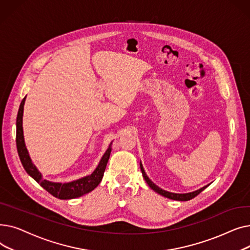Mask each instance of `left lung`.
Returning a JSON list of instances; mask_svg holds the SVG:
<instances>
[{"label": "left lung", "mask_w": 250, "mask_h": 250, "mask_svg": "<svg viewBox=\"0 0 250 250\" xmlns=\"http://www.w3.org/2000/svg\"><path fill=\"white\" fill-rule=\"evenodd\" d=\"M140 167H141V171H142V174H143V177L145 178L146 182L148 183V186L154 190L156 191L157 193H159L163 196H165V198L167 199H170V200H174V201H181V202H186V201H189L191 199H193L194 196L198 195L200 192H202L205 188H207L209 185H207L206 187L198 189V190H194V191H191V192H188V193H175V192H170V191H167V190H164L162 189L161 188H159L158 186H156L155 183L148 177V175L146 174L145 172V169H144L143 167V164L142 162H140Z\"/></svg>", "instance_id": "1"}]
</instances>
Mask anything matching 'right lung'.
I'll use <instances>...</instances> for the list:
<instances>
[{
    "label": "right lung",
    "mask_w": 250,
    "mask_h": 250,
    "mask_svg": "<svg viewBox=\"0 0 250 250\" xmlns=\"http://www.w3.org/2000/svg\"><path fill=\"white\" fill-rule=\"evenodd\" d=\"M26 96L21 101L19 106L17 121H16V145L19 158L24 169L37 183H39L45 190H47L50 194L60 200H72L90 192L101 182L105 168H106L109 156L111 153V145L112 142L109 144L107 150L105 151L101 159L95 168V170L90 175H86L82 178H79L70 182H56L49 181L42 177V172L39 171L37 167L32 162L29 152L26 148L24 134H23V111H24V104H25Z\"/></svg>",
    "instance_id": "right-lung-1"
}]
</instances>
